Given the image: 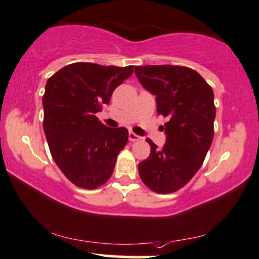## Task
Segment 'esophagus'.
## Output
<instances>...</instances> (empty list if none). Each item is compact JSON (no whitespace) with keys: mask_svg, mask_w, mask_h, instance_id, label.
Listing matches in <instances>:
<instances>
[{"mask_svg":"<svg viewBox=\"0 0 259 259\" xmlns=\"http://www.w3.org/2000/svg\"><path fill=\"white\" fill-rule=\"evenodd\" d=\"M140 140H141V138H140L139 135H136L135 133H133V132L129 133V141L136 142V141H140Z\"/></svg>","mask_w":259,"mask_h":259,"instance_id":"1","label":"esophagus"}]
</instances>
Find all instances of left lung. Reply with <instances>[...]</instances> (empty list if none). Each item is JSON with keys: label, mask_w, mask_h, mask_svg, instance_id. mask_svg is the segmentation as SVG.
Returning a JSON list of instances; mask_svg holds the SVG:
<instances>
[{"label": "left lung", "mask_w": 259, "mask_h": 259, "mask_svg": "<svg viewBox=\"0 0 259 259\" xmlns=\"http://www.w3.org/2000/svg\"><path fill=\"white\" fill-rule=\"evenodd\" d=\"M135 74L143 88L157 96L158 114L167 118L163 148L146 140L151 153L139 164L140 177L155 193L176 192L200 169L212 143V88L197 71L177 65L135 66Z\"/></svg>", "instance_id": "1"}]
</instances>
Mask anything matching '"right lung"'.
<instances>
[{"label":"right lung","mask_w":259,"mask_h":259,"mask_svg":"<svg viewBox=\"0 0 259 259\" xmlns=\"http://www.w3.org/2000/svg\"><path fill=\"white\" fill-rule=\"evenodd\" d=\"M133 72L134 66L74 62L47 80L43 130L55 164L77 187L95 189L113 172L129 133L105 126L96 113Z\"/></svg>","instance_id":"1"}]
</instances>
